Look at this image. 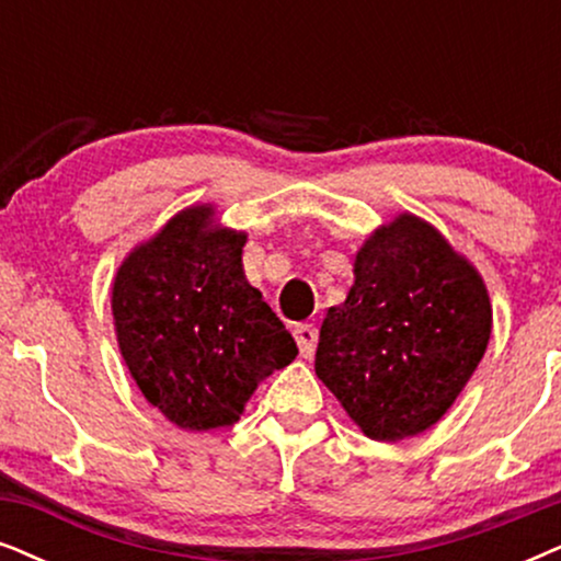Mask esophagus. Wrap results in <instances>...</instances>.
Wrapping results in <instances>:
<instances>
[{"label":"esophagus","mask_w":561,"mask_h":561,"mask_svg":"<svg viewBox=\"0 0 561 561\" xmlns=\"http://www.w3.org/2000/svg\"><path fill=\"white\" fill-rule=\"evenodd\" d=\"M295 342L300 346V354L305 359H310L316 354V344H318V329L313 323H297L295 329Z\"/></svg>","instance_id":"34e87169"}]
</instances>
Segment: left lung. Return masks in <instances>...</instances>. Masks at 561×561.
Wrapping results in <instances>:
<instances>
[{"label": "left lung", "mask_w": 561, "mask_h": 561, "mask_svg": "<svg viewBox=\"0 0 561 561\" xmlns=\"http://www.w3.org/2000/svg\"><path fill=\"white\" fill-rule=\"evenodd\" d=\"M492 305L481 276L422 219L401 215L354 261V285L323 318L316 375L367 437L432 427L484 357Z\"/></svg>", "instance_id": "1"}]
</instances>
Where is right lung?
Instances as JSON below:
<instances>
[{"instance_id": "1", "label": "right lung", "mask_w": 561, "mask_h": 561, "mask_svg": "<svg viewBox=\"0 0 561 561\" xmlns=\"http://www.w3.org/2000/svg\"><path fill=\"white\" fill-rule=\"evenodd\" d=\"M209 217V207L181 211L113 282L131 378L154 409L194 432L236 424L259 382L297 357L293 333L245 282V236L215 230Z\"/></svg>"}]
</instances>
